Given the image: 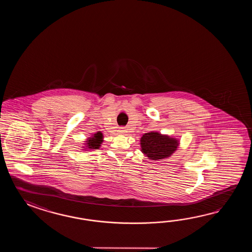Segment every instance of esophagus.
Segmentation results:
<instances>
[{
	"instance_id": "obj_1",
	"label": "esophagus",
	"mask_w": 252,
	"mask_h": 252,
	"mask_svg": "<svg viewBox=\"0 0 252 252\" xmlns=\"http://www.w3.org/2000/svg\"><path fill=\"white\" fill-rule=\"evenodd\" d=\"M119 132L121 134H124L126 132V129L124 128H120V130H119Z\"/></svg>"
}]
</instances>
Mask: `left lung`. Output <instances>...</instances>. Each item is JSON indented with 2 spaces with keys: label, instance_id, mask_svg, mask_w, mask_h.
Listing matches in <instances>:
<instances>
[{
  "label": "left lung",
  "instance_id": "1",
  "mask_svg": "<svg viewBox=\"0 0 252 252\" xmlns=\"http://www.w3.org/2000/svg\"><path fill=\"white\" fill-rule=\"evenodd\" d=\"M140 145L145 156L152 160H158L171 156L177 150L178 141L169 136L152 131L141 137Z\"/></svg>",
  "mask_w": 252,
  "mask_h": 252
}]
</instances>
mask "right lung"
I'll use <instances>...</instances> for the list:
<instances>
[{"label":"right lung","instance_id":"obj_1","mask_svg":"<svg viewBox=\"0 0 252 252\" xmlns=\"http://www.w3.org/2000/svg\"><path fill=\"white\" fill-rule=\"evenodd\" d=\"M102 141V132H97L96 134H94V137L86 141L87 148L89 149H98L100 147V144Z\"/></svg>","mask_w":252,"mask_h":252}]
</instances>
